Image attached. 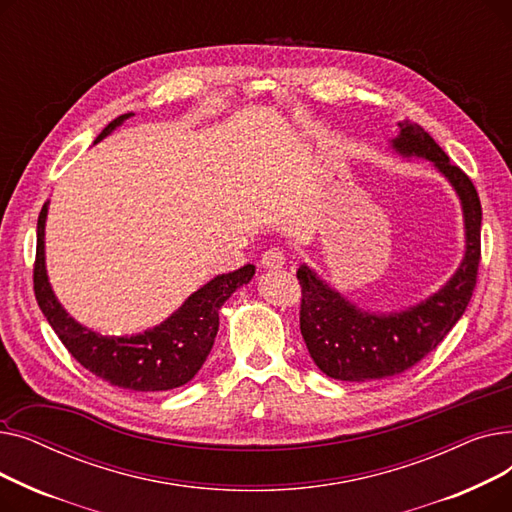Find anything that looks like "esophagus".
<instances>
[{
    "label": "esophagus",
    "instance_id": "34e87169",
    "mask_svg": "<svg viewBox=\"0 0 512 512\" xmlns=\"http://www.w3.org/2000/svg\"><path fill=\"white\" fill-rule=\"evenodd\" d=\"M284 261H286V255H284V251L278 249V247L267 249V251L261 255V265L267 267V270H280V267L284 265Z\"/></svg>",
    "mask_w": 512,
    "mask_h": 512
}]
</instances>
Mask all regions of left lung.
<instances>
[{
  "label": "left lung",
  "mask_w": 512,
  "mask_h": 512,
  "mask_svg": "<svg viewBox=\"0 0 512 512\" xmlns=\"http://www.w3.org/2000/svg\"><path fill=\"white\" fill-rule=\"evenodd\" d=\"M392 147L402 155L434 161L461 197L467 251L450 282L427 301L392 315H375L348 303L307 265H301V334L315 365L334 380L369 382L417 365L446 338L465 313L477 284L481 261V203L471 178L448 159L429 134L400 122Z\"/></svg>",
  "instance_id": "1"
}]
</instances>
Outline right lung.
Here are the masks:
<instances>
[{
    "label": "right lung",
    "instance_id": "obj_1",
    "mask_svg": "<svg viewBox=\"0 0 512 512\" xmlns=\"http://www.w3.org/2000/svg\"><path fill=\"white\" fill-rule=\"evenodd\" d=\"M130 116L132 114H124L112 120L101 130L95 143L105 139ZM45 218L47 203L37 222L33 288L43 315L68 348V353L103 382L124 390L164 392L191 382L211 353L215 334L220 328V307L238 286L253 278L255 265L247 263L236 272L213 278L191 294L164 324L153 330L122 338L99 336L76 324L53 297L45 272Z\"/></svg>",
    "mask_w": 512,
    "mask_h": 512
}]
</instances>
